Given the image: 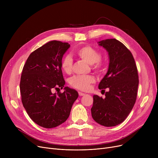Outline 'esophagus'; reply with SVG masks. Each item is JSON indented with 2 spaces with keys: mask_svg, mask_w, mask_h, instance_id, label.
<instances>
[{
  "mask_svg": "<svg viewBox=\"0 0 158 158\" xmlns=\"http://www.w3.org/2000/svg\"><path fill=\"white\" fill-rule=\"evenodd\" d=\"M79 96H84V95H85L86 94H84V93H82V92H79Z\"/></svg>",
  "mask_w": 158,
  "mask_h": 158,
  "instance_id": "obj_1",
  "label": "esophagus"
}]
</instances>
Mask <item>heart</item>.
Masks as SVG:
<instances>
[{
	"mask_svg": "<svg viewBox=\"0 0 158 158\" xmlns=\"http://www.w3.org/2000/svg\"><path fill=\"white\" fill-rule=\"evenodd\" d=\"M76 55L92 64V69L95 72H101L105 66V62L101 59V53L97 49L88 46H83L78 48ZM61 69L63 71L69 74L72 70V60L69 56H65L61 61ZM95 82V78L92 76H76L72 77L70 80V85L74 88L82 91L88 90L90 85Z\"/></svg>",
	"mask_w": 158,
	"mask_h": 158,
	"instance_id": "obj_1",
	"label": "heart"
}]
</instances>
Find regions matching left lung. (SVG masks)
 <instances>
[{"mask_svg":"<svg viewBox=\"0 0 158 158\" xmlns=\"http://www.w3.org/2000/svg\"><path fill=\"white\" fill-rule=\"evenodd\" d=\"M108 52V70L98 85L108 88L102 98L94 95L91 109L94 120L105 127L118 125L126 120L133 107L139 84L136 64L129 50L118 40L107 39L98 42Z\"/></svg>","mask_w":158,"mask_h":158,"instance_id":"left-lung-1","label":"left lung"}]
</instances>
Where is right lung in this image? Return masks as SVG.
<instances>
[{
    "mask_svg": "<svg viewBox=\"0 0 158 158\" xmlns=\"http://www.w3.org/2000/svg\"><path fill=\"white\" fill-rule=\"evenodd\" d=\"M70 47L60 41H49L33 51L23 66L22 102L29 117L41 127L53 128L64 123L79 96L76 90L67 86L63 93H52L65 85L61 63Z\"/></svg>",
    "mask_w": 158,
    "mask_h": 158,
    "instance_id": "obj_1",
    "label": "right lung"
}]
</instances>
